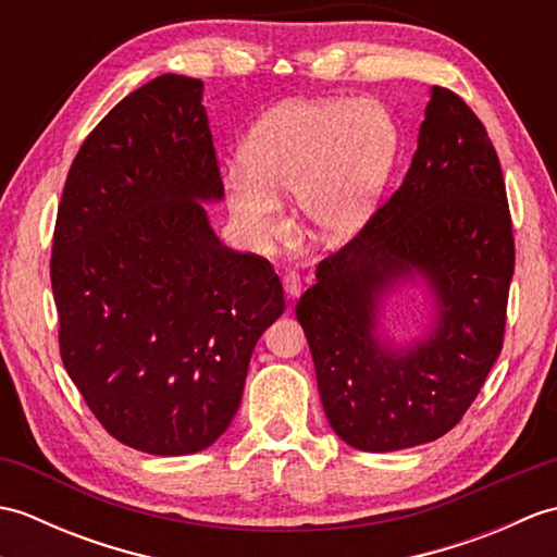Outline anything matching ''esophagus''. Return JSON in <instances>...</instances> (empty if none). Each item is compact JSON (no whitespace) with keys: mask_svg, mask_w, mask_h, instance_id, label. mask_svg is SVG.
<instances>
[{"mask_svg":"<svg viewBox=\"0 0 557 557\" xmlns=\"http://www.w3.org/2000/svg\"><path fill=\"white\" fill-rule=\"evenodd\" d=\"M282 287H285L287 299L294 301L301 294V277L297 275V272H287V275L282 277Z\"/></svg>","mask_w":557,"mask_h":557,"instance_id":"34e87169","label":"esophagus"}]
</instances>
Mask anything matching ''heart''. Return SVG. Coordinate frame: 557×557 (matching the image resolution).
Instances as JSON below:
<instances>
[{
	"mask_svg": "<svg viewBox=\"0 0 557 557\" xmlns=\"http://www.w3.org/2000/svg\"><path fill=\"white\" fill-rule=\"evenodd\" d=\"M397 126L375 100H289L242 140V168L224 174L234 222L253 246L287 230L280 198L294 196L315 239H347L369 220L397 158Z\"/></svg>",
	"mask_w": 557,
	"mask_h": 557,
	"instance_id": "b5f03b06",
	"label": "heart"
}]
</instances>
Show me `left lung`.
Instances as JSON below:
<instances>
[{
	"label": "left lung",
	"mask_w": 557,
	"mask_h": 557,
	"mask_svg": "<svg viewBox=\"0 0 557 557\" xmlns=\"http://www.w3.org/2000/svg\"><path fill=\"white\" fill-rule=\"evenodd\" d=\"M512 272L498 152L465 100L433 86L405 182L297 304L342 441L395 453L453 429L503 349ZM397 298L422 315L413 336L388 330Z\"/></svg>",
	"instance_id": "obj_1"
}]
</instances>
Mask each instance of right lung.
I'll return each mask as SVG.
<instances>
[{
	"label": "right lung",
	"instance_id": "add662e5",
	"mask_svg": "<svg viewBox=\"0 0 557 557\" xmlns=\"http://www.w3.org/2000/svg\"><path fill=\"white\" fill-rule=\"evenodd\" d=\"M222 198L203 81L180 74L116 104L66 176L50 263L59 351L104 431L140 453L215 443L285 313L268 260L210 227Z\"/></svg>",
	"mask_w": 557,
	"mask_h": 557
}]
</instances>
